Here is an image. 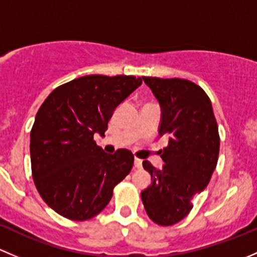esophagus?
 I'll list each match as a JSON object with an SVG mask.
<instances>
[{"mask_svg": "<svg viewBox=\"0 0 257 257\" xmlns=\"http://www.w3.org/2000/svg\"><path fill=\"white\" fill-rule=\"evenodd\" d=\"M135 167L142 168V161L139 160V158H135Z\"/></svg>", "mask_w": 257, "mask_h": 257, "instance_id": "34e87169", "label": "esophagus"}]
</instances>
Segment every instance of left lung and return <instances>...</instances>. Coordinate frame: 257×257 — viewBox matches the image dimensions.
<instances>
[{
  "label": "left lung",
  "instance_id": "obj_1",
  "mask_svg": "<svg viewBox=\"0 0 257 257\" xmlns=\"http://www.w3.org/2000/svg\"><path fill=\"white\" fill-rule=\"evenodd\" d=\"M142 79L160 102L158 134L169 141L161 151L162 169L142 162L152 182L141 198L151 220L169 226L186 218L193 199L210 182L220 145L218 123L210 99L197 84L178 78Z\"/></svg>",
  "mask_w": 257,
  "mask_h": 257
}]
</instances>
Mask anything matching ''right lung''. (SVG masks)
I'll return each mask as SVG.
<instances>
[{"mask_svg":"<svg viewBox=\"0 0 257 257\" xmlns=\"http://www.w3.org/2000/svg\"><path fill=\"white\" fill-rule=\"evenodd\" d=\"M142 84L132 75H85L53 90L31 131L32 176L44 202L70 220L94 218L134 166L131 151L104 152V136L116 107Z\"/></svg>","mask_w":257,"mask_h":257,"instance_id":"add662e5","label":"right lung"}]
</instances>
